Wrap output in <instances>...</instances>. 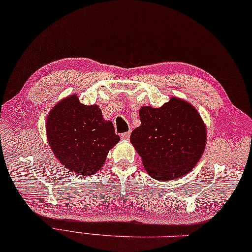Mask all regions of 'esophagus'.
<instances>
[{
	"mask_svg": "<svg viewBox=\"0 0 252 252\" xmlns=\"http://www.w3.org/2000/svg\"><path fill=\"white\" fill-rule=\"evenodd\" d=\"M129 137H130V132H129V131L123 132V134L121 135V138H122L123 140H128V139H129Z\"/></svg>",
	"mask_w": 252,
	"mask_h": 252,
	"instance_id": "34e87169",
	"label": "esophagus"
}]
</instances>
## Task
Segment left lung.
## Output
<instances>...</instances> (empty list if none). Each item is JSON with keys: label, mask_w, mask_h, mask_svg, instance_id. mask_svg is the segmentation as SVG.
I'll list each match as a JSON object with an SVG mask.
<instances>
[{"label": "left lung", "mask_w": 252, "mask_h": 252, "mask_svg": "<svg viewBox=\"0 0 252 252\" xmlns=\"http://www.w3.org/2000/svg\"><path fill=\"white\" fill-rule=\"evenodd\" d=\"M141 125L130 141L151 178L158 181L188 174L203 155L206 128L191 104L172 97L159 108L139 110Z\"/></svg>", "instance_id": "8db88e82"}]
</instances>
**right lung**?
<instances>
[{"mask_svg": "<svg viewBox=\"0 0 252 252\" xmlns=\"http://www.w3.org/2000/svg\"><path fill=\"white\" fill-rule=\"evenodd\" d=\"M46 129L57 159L70 171L87 177L102 168L108 150L120 140L99 107L84 105L77 95L68 96L52 108Z\"/></svg>", "mask_w": 252, "mask_h": 252, "instance_id": "obj_1", "label": "right lung"}]
</instances>
